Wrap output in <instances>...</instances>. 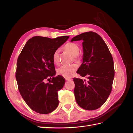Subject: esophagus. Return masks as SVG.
Listing matches in <instances>:
<instances>
[{
	"label": "esophagus",
	"mask_w": 133,
	"mask_h": 133,
	"mask_svg": "<svg viewBox=\"0 0 133 133\" xmlns=\"http://www.w3.org/2000/svg\"><path fill=\"white\" fill-rule=\"evenodd\" d=\"M65 80H69L71 79L70 78H65Z\"/></svg>",
	"instance_id": "34e87169"
}]
</instances>
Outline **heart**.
<instances>
[{"instance_id":"1","label":"heart","mask_w":133,"mask_h":133,"mask_svg":"<svg viewBox=\"0 0 133 133\" xmlns=\"http://www.w3.org/2000/svg\"><path fill=\"white\" fill-rule=\"evenodd\" d=\"M64 49L74 56L75 60L79 61V58L78 55L79 53L80 48L77 44L74 43H68L64 46ZM53 60L54 63L56 65H58L59 63V50H56L54 51L53 55ZM77 68L78 66L74 64H71V65H63L57 69V73L64 77L69 78L73 75Z\"/></svg>"}]
</instances>
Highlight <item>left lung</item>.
Wrapping results in <instances>:
<instances>
[{
	"instance_id": "1",
	"label": "left lung",
	"mask_w": 133,
	"mask_h": 133,
	"mask_svg": "<svg viewBox=\"0 0 133 133\" xmlns=\"http://www.w3.org/2000/svg\"><path fill=\"white\" fill-rule=\"evenodd\" d=\"M82 41L83 58L76 73L87 77L88 82L73 78L76 103L84 109L94 110L101 107L109 96L114 78L112 55L102 38L95 32H85L72 38Z\"/></svg>"
}]
</instances>
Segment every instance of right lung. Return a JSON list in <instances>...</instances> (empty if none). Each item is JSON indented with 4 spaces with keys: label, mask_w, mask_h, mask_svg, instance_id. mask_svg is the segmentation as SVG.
<instances>
[{
    "label": "right lung",
    "mask_w": 133,
    "mask_h": 133,
    "mask_svg": "<svg viewBox=\"0 0 133 133\" xmlns=\"http://www.w3.org/2000/svg\"><path fill=\"white\" fill-rule=\"evenodd\" d=\"M69 38L35 36L27 41L18 58L15 77L19 91L31 109L39 114L50 113L58 106V91L63 88L65 79L54 76L53 55ZM50 78L49 83H45Z\"/></svg>",
    "instance_id": "add662e5"
}]
</instances>
